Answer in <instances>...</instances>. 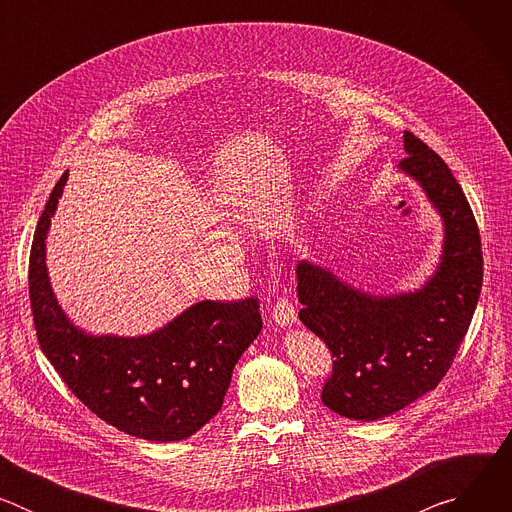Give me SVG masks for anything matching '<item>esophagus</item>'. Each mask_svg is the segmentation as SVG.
<instances>
[{
	"mask_svg": "<svg viewBox=\"0 0 512 512\" xmlns=\"http://www.w3.org/2000/svg\"><path fill=\"white\" fill-rule=\"evenodd\" d=\"M271 316H273V322L279 324V326H291V324L298 322V312H296V308L291 306V302L285 300V298H279V300L273 304Z\"/></svg>",
	"mask_w": 512,
	"mask_h": 512,
	"instance_id": "34e87169",
	"label": "esophagus"
}]
</instances>
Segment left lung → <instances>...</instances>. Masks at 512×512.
I'll return each mask as SVG.
<instances>
[{"label":"left lung","mask_w":512,"mask_h":512,"mask_svg":"<svg viewBox=\"0 0 512 512\" xmlns=\"http://www.w3.org/2000/svg\"><path fill=\"white\" fill-rule=\"evenodd\" d=\"M407 156L399 168L413 176L446 225L440 269L415 294L373 298L330 271L298 265L300 320L330 350L332 373L322 403L348 417H387L450 371L470 328L482 289V249L474 212L448 164L405 131Z\"/></svg>","instance_id":"8db88e82"}]
</instances>
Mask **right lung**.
<instances>
[{
	"label": "right lung",
	"mask_w": 512,
	"mask_h": 512,
	"mask_svg": "<svg viewBox=\"0 0 512 512\" xmlns=\"http://www.w3.org/2000/svg\"><path fill=\"white\" fill-rule=\"evenodd\" d=\"M66 172L36 225L28 291L36 336L52 367L97 417L150 442H178L223 407L237 360L261 332L259 300L200 302L141 338L87 336L58 308L44 241Z\"/></svg>",
	"instance_id": "1"
}]
</instances>
